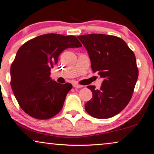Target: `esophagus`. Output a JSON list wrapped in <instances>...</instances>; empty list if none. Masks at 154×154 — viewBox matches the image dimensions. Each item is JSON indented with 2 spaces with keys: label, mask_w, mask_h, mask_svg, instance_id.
<instances>
[{
  "label": "esophagus",
  "mask_w": 154,
  "mask_h": 154,
  "mask_svg": "<svg viewBox=\"0 0 154 154\" xmlns=\"http://www.w3.org/2000/svg\"><path fill=\"white\" fill-rule=\"evenodd\" d=\"M73 87H75V88H82V87H83V86L75 83V84H74V85H73Z\"/></svg>",
  "instance_id": "obj_1"
}]
</instances>
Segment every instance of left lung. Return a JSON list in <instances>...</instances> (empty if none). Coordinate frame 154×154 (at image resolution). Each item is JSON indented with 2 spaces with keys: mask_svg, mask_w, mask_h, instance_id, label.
<instances>
[{
  "mask_svg": "<svg viewBox=\"0 0 154 154\" xmlns=\"http://www.w3.org/2000/svg\"><path fill=\"white\" fill-rule=\"evenodd\" d=\"M77 38L87 49L92 71L103 79L100 89L87 87L92 98L85 104L86 111L98 119L116 116L130 102L138 78L134 53L116 36L91 34Z\"/></svg>",
  "mask_w": 154,
  "mask_h": 154,
  "instance_id": "left-lung-1",
  "label": "left lung"
}]
</instances>
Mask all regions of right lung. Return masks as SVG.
<instances>
[{"label":"right lung","instance_id":"obj_1","mask_svg":"<svg viewBox=\"0 0 154 154\" xmlns=\"http://www.w3.org/2000/svg\"><path fill=\"white\" fill-rule=\"evenodd\" d=\"M81 46L74 36L47 34L28 41L20 47L10 67V85L26 113L46 120L60 111L72 85L51 79V69L57 64L63 51Z\"/></svg>","mask_w":154,"mask_h":154}]
</instances>
